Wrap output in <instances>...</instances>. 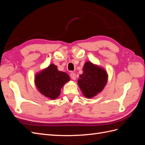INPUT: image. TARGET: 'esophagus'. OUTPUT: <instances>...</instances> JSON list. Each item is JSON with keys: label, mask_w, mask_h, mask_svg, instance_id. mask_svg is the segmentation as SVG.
<instances>
[{"label": "esophagus", "mask_w": 145, "mask_h": 145, "mask_svg": "<svg viewBox=\"0 0 145 145\" xmlns=\"http://www.w3.org/2000/svg\"><path fill=\"white\" fill-rule=\"evenodd\" d=\"M70 77H71V78H72V80H75L76 79V73L71 72V74H70Z\"/></svg>", "instance_id": "34e87169"}]
</instances>
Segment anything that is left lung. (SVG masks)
<instances>
[{
  "mask_svg": "<svg viewBox=\"0 0 145 145\" xmlns=\"http://www.w3.org/2000/svg\"><path fill=\"white\" fill-rule=\"evenodd\" d=\"M108 79V73L103 68L91 62H86L77 83L83 95L91 99L103 91Z\"/></svg>",
  "mask_w": 145,
  "mask_h": 145,
  "instance_id": "obj_1",
  "label": "left lung"
}]
</instances>
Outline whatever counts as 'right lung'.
Masks as SVG:
<instances>
[{"label":"right lung","instance_id":"add662e5","mask_svg":"<svg viewBox=\"0 0 145 145\" xmlns=\"http://www.w3.org/2000/svg\"><path fill=\"white\" fill-rule=\"evenodd\" d=\"M69 80L70 77L68 74L59 71L54 64L50 65L34 76V83L38 91L51 100L59 97L61 89Z\"/></svg>","mask_w":145,"mask_h":145}]
</instances>
